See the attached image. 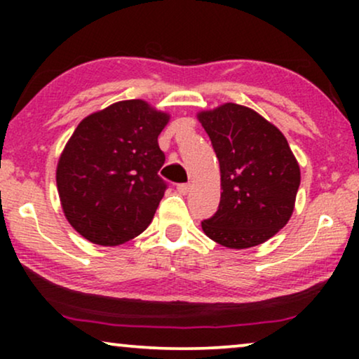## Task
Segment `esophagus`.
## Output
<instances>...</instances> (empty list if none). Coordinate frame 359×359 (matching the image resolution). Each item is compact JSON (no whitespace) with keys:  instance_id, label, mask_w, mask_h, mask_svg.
Segmentation results:
<instances>
[{"instance_id":"esophagus-1","label":"esophagus","mask_w":359,"mask_h":359,"mask_svg":"<svg viewBox=\"0 0 359 359\" xmlns=\"http://www.w3.org/2000/svg\"><path fill=\"white\" fill-rule=\"evenodd\" d=\"M191 188H193V186H191V183H183V184H178V193L180 194H188L189 191H191Z\"/></svg>"}]
</instances>
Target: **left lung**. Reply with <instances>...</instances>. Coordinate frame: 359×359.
Instances as JSON below:
<instances>
[{
  "instance_id": "left-lung-1",
  "label": "left lung",
  "mask_w": 359,
  "mask_h": 359,
  "mask_svg": "<svg viewBox=\"0 0 359 359\" xmlns=\"http://www.w3.org/2000/svg\"><path fill=\"white\" fill-rule=\"evenodd\" d=\"M220 166V203L203 230L227 248L266 242L291 219L301 170L286 137L250 107L227 102L203 111Z\"/></svg>"
}]
</instances>
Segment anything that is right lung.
<instances>
[{"label":"right lung","mask_w":359,"mask_h":359,"mask_svg":"<svg viewBox=\"0 0 359 359\" xmlns=\"http://www.w3.org/2000/svg\"><path fill=\"white\" fill-rule=\"evenodd\" d=\"M168 121L129 100L78 124L58 160L57 188L67 220L86 240L116 247L149 227L166 189L158 135Z\"/></svg>","instance_id":"right-lung-1"}]
</instances>
